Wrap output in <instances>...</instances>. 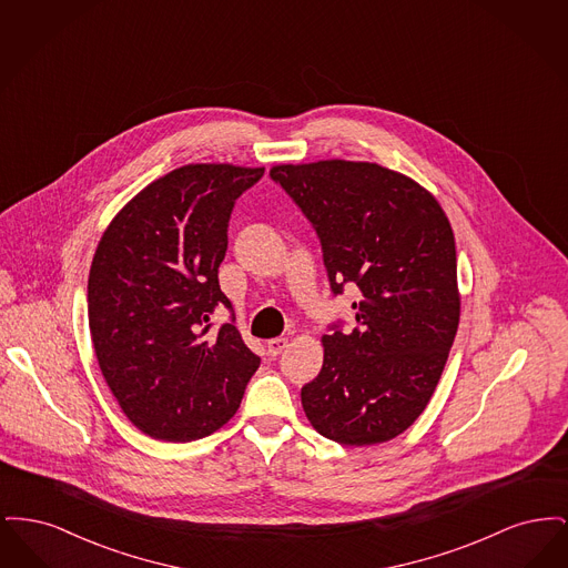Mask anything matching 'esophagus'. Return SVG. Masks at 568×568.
I'll return each instance as SVG.
<instances>
[{
	"label": "esophagus",
	"instance_id": "esophagus-1",
	"mask_svg": "<svg viewBox=\"0 0 568 568\" xmlns=\"http://www.w3.org/2000/svg\"><path fill=\"white\" fill-rule=\"evenodd\" d=\"M268 353H271L272 357H276V355H281V353L285 352L287 349V338H272V341H268Z\"/></svg>",
	"mask_w": 568,
	"mask_h": 568
}]
</instances>
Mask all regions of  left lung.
Wrapping results in <instances>:
<instances>
[{
  "mask_svg": "<svg viewBox=\"0 0 568 568\" xmlns=\"http://www.w3.org/2000/svg\"><path fill=\"white\" fill-rule=\"evenodd\" d=\"M271 176L313 223L334 296L359 290L357 327L322 338L304 413L341 445L392 440L430 403L458 332L452 223L430 191L378 163H281Z\"/></svg>",
  "mask_w": 568,
  "mask_h": 568,
  "instance_id": "1",
  "label": "left lung"
}]
</instances>
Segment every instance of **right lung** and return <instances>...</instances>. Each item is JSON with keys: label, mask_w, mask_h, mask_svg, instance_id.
I'll list each match as a JSON object with an SVG mask.
<instances>
[{"label": "right lung", "mask_w": 568, "mask_h": 568, "mask_svg": "<svg viewBox=\"0 0 568 568\" xmlns=\"http://www.w3.org/2000/svg\"><path fill=\"white\" fill-rule=\"evenodd\" d=\"M264 168L190 163L134 195L102 234L87 285L100 371L138 430L187 443L219 430L260 357L234 324L209 334L234 202Z\"/></svg>", "instance_id": "1"}]
</instances>
